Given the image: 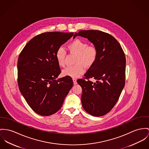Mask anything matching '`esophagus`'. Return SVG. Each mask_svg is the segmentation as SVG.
<instances>
[{
  "label": "esophagus",
  "instance_id": "34e87169",
  "mask_svg": "<svg viewBox=\"0 0 149 149\" xmlns=\"http://www.w3.org/2000/svg\"><path fill=\"white\" fill-rule=\"evenodd\" d=\"M72 80H73V82H74V85H75V84H77V79H76L73 78Z\"/></svg>",
  "mask_w": 149,
  "mask_h": 149
}]
</instances>
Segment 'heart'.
<instances>
[{"label":"heart","instance_id":"heart-1","mask_svg":"<svg viewBox=\"0 0 149 149\" xmlns=\"http://www.w3.org/2000/svg\"><path fill=\"white\" fill-rule=\"evenodd\" d=\"M71 53L77 54L75 59L76 65L69 66L62 71L64 76H68L76 78L79 77L85 71L83 64L86 67L91 66L96 61L97 56V50L93 46H88V44L80 39H75L68 45ZM55 56L58 64L61 67L65 65V58L66 51L63 47H59L56 52Z\"/></svg>","mask_w":149,"mask_h":149}]
</instances>
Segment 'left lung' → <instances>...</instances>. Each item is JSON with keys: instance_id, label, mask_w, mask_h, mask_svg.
Segmentation results:
<instances>
[{"instance_id": "1", "label": "left lung", "mask_w": 149, "mask_h": 149, "mask_svg": "<svg viewBox=\"0 0 149 149\" xmlns=\"http://www.w3.org/2000/svg\"><path fill=\"white\" fill-rule=\"evenodd\" d=\"M79 36L93 44L97 56L83 79L77 80L82 88L81 101L89 114L99 117L109 112L117 102L125 84L126 58L112 35L98 30L80 31ZM91 78L97 80L93 83Z\"/></svg>"}]
</instances>
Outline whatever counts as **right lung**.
Returning <instances> with one entry per match:
<instances>
[{
  "mask_svg": "<svg viewBox=\"0 0 149 149\" xmlns=\"http://www.w3.org/2000/svg\"><path fill=\"white\" fill-rule=\"evenodd\" d=\"M74 33L45 32L31 40L18 58L17 81L20 91L36 113L53 115L62 106L73 86L70 77L56 79L61 70L55 54Z\"/></svg>",
  "mask_w": 149,
  "mask_h": 149,
  "instance_id": "1",
  "label": "right lung"
}]
</instances>
